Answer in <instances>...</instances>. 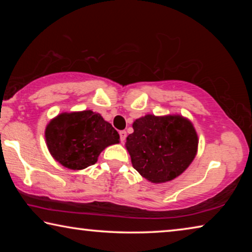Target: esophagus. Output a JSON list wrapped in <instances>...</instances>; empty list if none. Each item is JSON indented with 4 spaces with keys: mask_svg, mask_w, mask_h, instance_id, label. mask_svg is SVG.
<instances>
[{
    "mask_svg": "<svg viewBox=\"0 0 252 252\" xmlns=\"http://www.w3.org/2000/svg\"><path fill=\"white\" fill-rule=\"evenodd\" d=\"M120 140H121V142L123 143L126 141V131H120Z\"/></svg>",
    "mask_w": 252,
    "mask_h": 252,
    "instance_id": "1",
    "label": "esophagus"
}]
</instances>
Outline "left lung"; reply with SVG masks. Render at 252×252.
I'll return each instance as SVG.
<instances>
[{
	"label": "left lung",
	"instance_id": "left-lung-1",
	"mask_svg": "<svg viewBox=\"0 0 252 252\" xmlns=\"http://www.w3.org/2000/svg\"><path fill=\"white\" fill-rule=\"evenodd\" d=\"M126 147L133 168L153 183L180 176L193 161L198 135L193 125L182 116L147 114L132 125Z\"/></svg>",
	"mask_w": 252,
	"mask_h": 252
}]
</instances>
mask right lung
I'll use <instances>...</instances> for the list:
<instances>
[{"instance_id":"add662e5","label":"right lung","mask_w":252,"mask_h":252,"mask_svg":"<svg viewBox=\"0 0 252 252\" xmlns=\"http://www.w3.org/2000/svg\"><path fill=\"white\" fill-rule=\"evenodd\" d=\"M49 151L59 163L71 170L94 164L106 147L120 142L118 131L101 114L91 110L61 113L45 129Z\"/></svg>"}]
</instances>
